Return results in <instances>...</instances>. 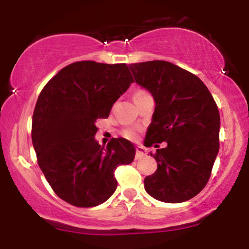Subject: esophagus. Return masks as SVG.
I'll return each mask as SVG.
<instances>
[{
  "label": "esophagus",
  "instance_id": "obj_1",
  "mask_svg": "<svg viewBox=\"0 0 249 249\" xmlns=\"http://www.w3.org/2000/svg\"><path fill=\"white\" fill-rule=\"evenodd\" d=\"M145 148L142 146H137L136 147V159H142V157H145Z\"/></svg>",
  "mask_w": 249,
  "mask_h": 249
}]
</instances>
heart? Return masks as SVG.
Instances as JSON below:
<instances>
[{
	"label": "heart",
	"mask_w": 249,
	"mask_h": 249,
	"mask_svg": "<svg viewBox=\"0 0 249 249\" xmlns=\"http://www.w3.org/2000/svg\"><path fill=\"white\" fill-rule=\"evenodd\" d=\"M145 93H147L145 90H137L136 92H134L133 96H141V95H145ZM124 136L126 137L128 139H134L137 137V132L136 130H132V128H128V130H125L124 131Z\"/></svg>",
	"instance_id": "obj_1"
}]
</instances>
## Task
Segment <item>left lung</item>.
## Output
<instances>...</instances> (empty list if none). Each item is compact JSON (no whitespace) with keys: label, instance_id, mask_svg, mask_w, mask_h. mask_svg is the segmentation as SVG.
<instances>
[{"label":"left lung","instance_id":"1","mask_svg":"<svg viewBox=\"0 0 249 249\" xmlns=\"http://www.w3.org/2000/svg\"><path fill=\"white\" fill-rule=\"evenodd\" d=\"M130 69L156 101L145 145L158 148L151 153L158 167L145 178V190L164 202L192 199L206 186L219 152L216 103L198 76L173 63H133ZM162 141L167 147L159 149Z\"/></svg>","mask_w":249,"mask_h":249}]
</instances>
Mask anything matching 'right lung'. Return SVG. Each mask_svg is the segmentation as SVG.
<instances>
[{
	"mask_svg": "<svg viewBox=\"0 0 249 249\" xmlns=\"http://www.w3.org/2000/svg\"><path fill=\"white\" fill-rule=\"evenodd\" d=\"M133 77L127 64L75 62L45 84L33 115L31 139L37 162L53 191L76 207H93L117 188L116 168L133 161L134 146L112 138L95 141L96 122L107 118Z\"/></svg>",
	"mask_w": 249,
	"mask_h": 249,
	"instance_id": "add662e5",
	"label": "right lung"
}]
</instances>
